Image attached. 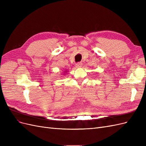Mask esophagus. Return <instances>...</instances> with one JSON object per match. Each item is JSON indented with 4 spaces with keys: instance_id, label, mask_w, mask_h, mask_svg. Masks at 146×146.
<instances>
[{
    "instance_id": "esophagus-1",
    "label": "esophagus",
    "mask_w": 146,
    "mask_h": 146,
    "mask_svg": "<svg viewBox=\"0 0 146 146\" xmlns=\"http://www.w3.org/2000/svg\"><path fill=\"white\" fill-rule=\"evenodd\" d=\"M82 66V63H77L76 64V67L77 68H80Z\"/></svg>"
}]
</instances>
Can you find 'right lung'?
<instances>
[{
	"instance_id": "obj_1",
	"label": "right lung",
	"mask_w": 146,
	"mask_h": 146,
	"mask_svg": "<svg viewBox=\"0 0 146 146\" xmlns=\"http://www.w3.org/2000/svg\"><path fill=\"white\" fill-rule=\"evenodd\" d=\"M67 72H68V71H67V70H65V72H64V71L63 72H64L63 75H64V74H66V73H67Z\"/></svg>"
}]
</instances>
